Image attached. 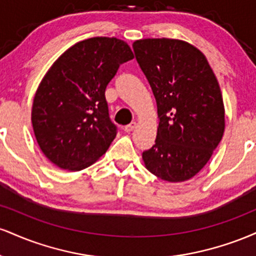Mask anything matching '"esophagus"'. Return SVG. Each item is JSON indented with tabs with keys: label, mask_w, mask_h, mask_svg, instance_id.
Instances as JSON below:
<instances>
[{
	"label": "esophagus",
	"mask_w": 256,
	"mask_h": 256,
	"mask_svg": "<svg viewBox=\"0 0 256 256\" xmlns=\"http://www.w3.org/2000/svg\"><path fill=\"white\" fill-rule=\"evenodd\" d=\"M136 126H137L136 122H131V124H128V125L125 126L124 130H125L126 132H131V131H134V128H136Z\"/></svg>",
	"instance_id": "34e87169"
}]
</instances>
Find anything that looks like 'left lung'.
<instances>
[{
  "mask_svg": "<svg viewBox=\"0 0 256 256\" xmlns=\"http://www.w3.org/2000/svg\"><path fill=\"white\" fill-rule=\"evenodd\" d=\"M132 46L158 106L156 140L143 152L144 165L162 180H188L204 168L224 134L218 80L204 55L184 40L146 38Z\"/></svg>",
  "mask_w": 256,
  "mask_h": 256,
  "instance_id": "obj_1",
  "label": "left lung"
}]
</instances>
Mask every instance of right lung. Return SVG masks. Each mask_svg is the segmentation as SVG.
Here are the masks:
<instances>
[{
  "label": "right lung",
  "mask_w": 256,
  "mask_h": 256,
  "mask_svg": "<svg viewBox=\"0 0 256 256\" xmlns=\"http://www.w3.org/2000/svg\"><path fill=\"white\" fill-rule=\"evenodd\" d=\"M134 54L124 40L94 37L76 43L46 73L32 104L34 136L54 165L80 171L92 165L116 136L104 91Z\"/></svg>",
  "instance_id": "right-lung-1"
}]
</instances>
